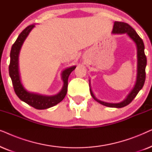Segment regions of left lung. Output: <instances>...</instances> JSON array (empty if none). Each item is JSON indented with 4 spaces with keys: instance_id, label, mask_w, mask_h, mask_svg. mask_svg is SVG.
Listing matches in <instances>:
<instances>
[{
    "instance_id": "1",
    "label": "left lung",
    "mask_w": 152,
    "mask_h": 152,
    "mask_svg": "<svg viewBox=\"0 0 152 152\" xmlns=\"http://www.w3.org/2000/svg\"><path fill=\"white\" fill-rule=\"evenodd\" d=\"M112 32L113 34H124L126 33L130 38L133 39V41L136 43L137 46V56H138V72H137V80L134 88L132 91L127 97L124 101L120 103H108L100 101L97 99L95 95H93L92 91L90 90L91 96L93 98L99 102L101 104L104 105L106 107H113V108H122L128 105L132 102L144 86L146 77V72H145V68L147 66V57L145 54V45L142 39L139 37L136 31L132 26L128 23L124 22L115 21Z\"/></svg>"
}]
</instances>
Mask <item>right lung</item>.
I'll use <instances>...</instances> for the list:
<instances>
[{"mask_svg": "<svg viewBox=\"0 0 152 152\" xmlns=\"http://www.w3.org/2000/svg\"><path fill=\"white\" fill-rule=\"evenodd\" d=\"M34 26V24H32L25 28L20 32L14 44L12 45L11 52H10L9 73L12 79L14 90L18 98L35 109H45L57 104L58 103L63 100L67 93L68 77L72 70H75L76 66H72L62 72L61 75L62 80L64 82V86L61 92L58 93L57 95H53V96H47V95H39L27 91L20 83L19 72H18V55H19L20 48L25 39H26L29 33Z\"/></svg>", "mask_w": 152, "mask_h": 152, "instance_id": "obj_1", "label": "right lung"}]
</instances>
